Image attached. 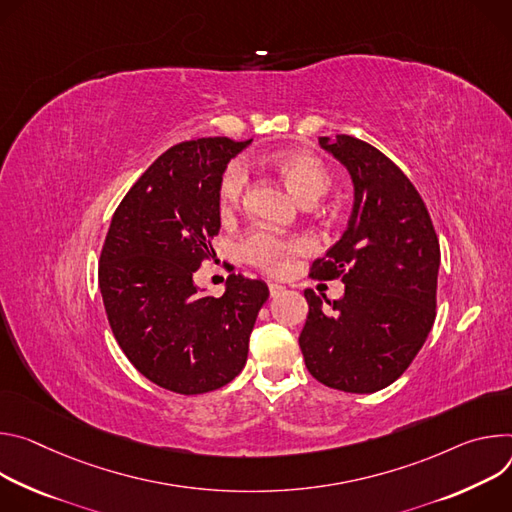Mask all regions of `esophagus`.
<instances>
[{
	"instance_id": "34e87169",
	"label": "esophagus",
	"mask_w": 512,
	"mask_h": 512,
	"mask_svg": "<svg viewBox=\"0 0 512 512\" xmlns=\"http://www.w3.org/2000/svg\"><path fill=\"white\" fill-rule=\"evenodd\" d=\"M268 291H270V297H278L282 291H285V287L278 285V282H268Z\"/></svg>"
}]
</instances>
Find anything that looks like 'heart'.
<instances>
[{
    "instance_id": "obj_1",
    "label": "heart",
    "mask_w": 512,
    "mask_h": 512,
    "mask_svg": "<svg viewBox=\"0 0 512 512\" xmlns=\"http://www.w3.org/2000/svg\"><path fill=\"white\" fill-rule=\"evenodd\" d=\"M264 162L274 173L285 179V183L303 203H315L331 187L327 166L313 154L287 150L270 154ZM246 183V166L240 160L232 162L223 170L217 185V209L221 217H230L238 209L246 191ZM309 250L311 242L307 238H278L268 232H250L240 242L242 258L266 272L285 270L293 256L305 254Z\"/></svg>"
}]
</instances>
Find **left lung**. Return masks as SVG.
Wrapping results in <instances>:
<instances>
[{
  "label": "left lung",
  "mask_w": 512,
  "mask_h": 512,
  "mask_svg": "<svg viewBox=\"0 0 512 512\" xmlns=\"http://www.w3.org/2000/svg\"><path fill=\"white\" fill-rule=\"evenodd\" d=\"M319 144L348 168L354 209L311 276L342 278L346 293L325 311L305 291L309 315L299 346L321 384L368 394L409 368L433 327L439 240L419 191L388 156L346 134Z\"/></svg>",
  "instance_id": "obj_1"
}]
</instances>
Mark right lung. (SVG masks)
Segmentation results:
<instances>
[{
    "instance_id": "add662e5",
    "label": "right lung",
    "mask_w": 512,
    "mask_h": 512,
    "mask_svg": "<svg viewBox=\"0 0 512 512\" xmlns=\"http://www.w3.org/2000/svg\"><path fill=\"white\" fill-rule=\"evenodd\" d=\"M250 142L199 138L168 148L111 217L99 260L107 321L134 368L166 390L203 394L246 364L266 282L230 274L215 299L199 293L193 274L221 227L219 179Z\"/></svg>"
}]
</instances>
